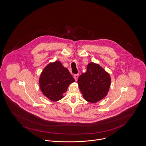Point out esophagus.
<instances>
[{
    "label": "esophagus",
    "instance_id": "obj_1",
    "mask_svg": "<svg viewBox=\"0 0 146 146\" xmlns=\"http://www.w3.org/2000/svg\"><path fill=\"white\" fill-rule=\"evenodd\" d=\"M78 76H79L78 74H75V75L74 76V78L75 79V80H76V81H77L78 78Z\"/></svg>",
    "mask_w": 146,
    "mask_h": 146
}]
</instances>
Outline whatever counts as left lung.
Here are the masks:
<instances>
[{"instance_id": "left-lung-1", "label": "left lung", "mask_w": 146, "mask_h": 146, "mask_svg": "<svg viewBox=\"0 0 146 146\" xmlns=\"http://www.w3.org/2000/svg\"><path fill=\"white\" fill-rule=\"evenodd\" d=\"M78 84L84 99L91 103H96L107 95L111 77L102 66L91 62L87 66L86 72L79 77Z\"/></svg>"}]
</instances>
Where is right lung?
<instances>
[{
	"instance_id": "right-lung-1",
	"label": "right lung",
	"mask_w": 146,
	"mask_h": 146,
	"mask_svg": "<svg viewBox=\"0 0 146 146\" xmlns=\"http://www.w3.org/2000/svg\"><path fill=\"white\" fill-rule=\"evenodd\" d=\"M74 81L68 69L59 61H55L45 67L39 78V84L43 95L56 102L64 97L68 86Z\"/></svg>"
}]
</instances>
